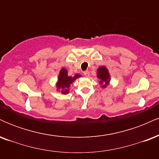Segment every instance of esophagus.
<instances>
[{
  "label": "esophagus",
  "instance_id": "1",
  "mask_svg": "<svg viewBox=\"0 0 159 159\" xmlns=\"http://www.w3.org/2000/svg\"><path fill=\"white\" fill-rule=\"evenodd\" d=\"M84 75L86 77H89V76H90V72H89L88 71H84Z\"/></svg>",
  "mask_w": 159,
  "mask_h": 159
}]
</instances>
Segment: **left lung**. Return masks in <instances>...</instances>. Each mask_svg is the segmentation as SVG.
Returning a JSON list of instances; mask_svg holds the SVG:
<instances>
[{"instance_id": "1", "label": "left lung", "mask_w": 159, "mask_h": 159, "mask_svg": "<svg viewBox=\"0 0 159 159\" xmlns=\"http://www.w3.org/2000/svg\"><path fill=\"white\" fill-rule=\"evenodd\" d=\"M97 78L99 79L98 82L102 88H105L110 84V73L108 72V69L104 66H101L97 69Z\"/></svg>"}]
</instances>
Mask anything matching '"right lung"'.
I'll return each instance as SVG.
<instances>
[{
	"instance_id": "right-lung-1",
	"label": "right lung",
	"mask_w": 159,
	"mask_h": 159,
	"mask_svg": "<svg viewBox=\"0 0 159 159\" xmlns=\"http://www.w3.org/2000/svg\"><path fill=\"white\" fill-rule=\"evenodd\" d=\"M81 77L80 74H75L74 76L68 75L67 69L62 68L59 72L57 81L56 83L57 90L61 91L62 94H68L69 93V87L73 82L78 78Z\"/></svg>"
}]
</instances>
